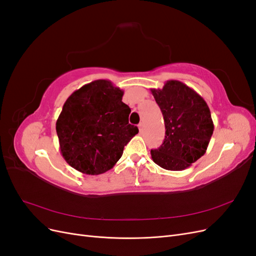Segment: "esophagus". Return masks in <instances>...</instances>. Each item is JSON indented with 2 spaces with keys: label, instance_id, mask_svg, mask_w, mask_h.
Returning a JSON list of instances; mask_svg holds the SVG:
<instances>
[{
  "label": "esophagus",
  "instance_id": "1",
  "mask_svg": "<svg viewBox=\"0 0 256 256\" xmlns=\"http://www.w3.org/2000/svg\"><path fill=\"white\" fill-rule=\"evenodd\" d=\"M138 130H140V131H142V128H143V122H140V124H138Z\"/></svg>",
  "mask_w": 256,
  "mask_h": 256
}]
</instances>
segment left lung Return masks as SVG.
Here are the masks:
<instances>
[{
  "instance_id": "left-lung-1",
  "label": "left lung",
  "mask_w": 256,
  "mask_h": 256,
  "mask_svg": "<svg viewBox=\"0 0 256 256\" xmlns=\"http://www.w3.org/2000/svg\"><path fill=\"white\" fill-rule=\"evenodd\" d=\"M164 118L166 138L150 154L154 164L168 171H182L206 152L214 132L210 110L198 92L180 81H166L152 88Z\"/></svg>"
}]
</instances>
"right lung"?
Returning <instances> with one entry per match:
<instances>
[{"mask_svg":"<svg viewBox=\"0 0 256 256\" xmlns=\"http://www.w3.org/2000/svg\"><path fill=\"white\" fill-rule=\"evenodd\" d=\"M124 92L109 80H96L67 98L56 120L60 150L67 164L83 174L112 168L138 132L130 125Z\"/></svg>","mask_w":256,"mask_h":256,"instance_id":"right-lung-1","label":"right lung"}]
</instances>
